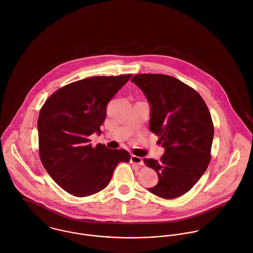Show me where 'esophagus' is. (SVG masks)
I'll use <instances>...</instances> for the list:
<instances>
[{
    "instance_id": "1",
    "label": "esophagus",
    "mask_w": 253,
    "mask_h": 253,
    "mask_svg": "<svg viewBox=\"0 0 253 253\" xmlns=\"http://www.w3.org/2000/svg\"><path fill=\"white\" fill-rule=\"evenodd\" d=\"M130 160H131V162L134 163V164H137V165H144V160H143V158L140 157V156L132 155Z\"/></svg>"
}]
</instances>
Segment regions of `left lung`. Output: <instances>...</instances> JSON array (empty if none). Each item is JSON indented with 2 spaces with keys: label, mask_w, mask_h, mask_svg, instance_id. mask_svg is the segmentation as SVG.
<instances>
[{
  "label": "left lung",
  "mask_w": 253,
  "mask_h": 253,
  "mask_svg": "<svg viewBox=\"0 0 253 253\" xmlns=\"http://www.w3.org/2000/svg\"><path fill=\"white\" fill-rule=\"evenodd\" d=\"M131 82L144 93L151 106L150 130L164 149L160 160L147 159L158 183L149 191L171 200L189 192L210 161L214 127L202 97L180 80L163 74H138Z\"/></svg>",
  "instance_id": "1"
}]
</instances>
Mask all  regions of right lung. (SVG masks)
<instances>
[{
	"label": "right lung",
	"instance_id": "1",
	"mask_svg": "<svg viewBox=\"0 0 253 253\" xmlns=\"http://www.w3.org/2000/svg\"><path fill=\"white\" fill-rule=\"evenodd\" d=\"M132 74L97 76L68 84L44 103L38 118L39 152L52 180L67 193L84 198L103 190L119 162H129L125 150H109L89 137L101 134L109 101Z\"/></svg>",
	"mask_w": 253,
	"mask_h": 253
}]
</instances>
